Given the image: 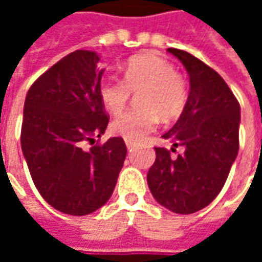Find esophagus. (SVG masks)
I'll list each match as a JSON object with an SVG mask.
<instances>
[{
	"mask_svg": "<svg viewBox=\"0 0 262 262\" xmlns=\"http://www.w3.org/2000/svg\"><path fill=\"white\" fill-rule=\"evenodd\" d=\"M136 146V143L132 142V140H126V147H127V150H132V148Z\"/></svg>",
	"mask_w": 262,
	"mask_h": 262,
	"instance_id": "34e87169",
	"label": "esophagus"
}]
</instances>
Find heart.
Returning a JSON list of instances; mask_svg holds the SVG:
<instances>
[{
    "label": "heart",
    "instance_id": "obj_1",
    "mask_svg": "<svg viewBox=\"0 0 262 262\" xmlns=\"http://www.w3.org/2000/svg\"><path fill=\"white\" fill-rule=\"evenodd\" d=\"M139 108L116 116L111 130L126 140H142L156 130L160 116L165 120L178 118L188 102L185 78L168 60L147 53L132 57L123 69V80L105 75L99 81V97L111 114H119L129 102L132 92H139Z\"/></svg>",
    "mask_w": 262,
    "mask_h": 262
}]
</instances>
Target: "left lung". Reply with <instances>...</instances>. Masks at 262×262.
Here are the masks:
<instances>
[{"label": "left lung", "instance_id": "obj_1", "mask_svg": "<svg viewBox=\"0 0 262 262\" xmlns=\"http://www.w3.org/2000/svg\"><path fill=\"white\" fill-rule=\"evenodd\" d=\"M189 74L187 106L164 139L171 151L182 146L177 159L170 150L156 148L147 172L154 199L174 213H195L219 195L238 153L240 103L225 80L195 56L168 49Z\"/></svg>", "mask_w": 262, "mask_h": 262}]
</instances>
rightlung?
Here are the masks:
<instances>
[{
  "label": "right lung",
  "mask_w": 262,
  "mask_h": 262,
  "mask_svg": "<svg viewBox=\"0 0 262 262\" xmlns=\"http://www.w3.org/2000/svg\"><path fill=\"white\" fill-rule=\"evenodd\" d=\"M98 61L90 50L67 54L32 84L24 106L20 146L33 184L49 205L74 216L108 202L127 151L122 137L82 150L109 122Z\"/></svg>",
  "instance_id": "add662e5"
}]
</instances>
